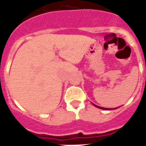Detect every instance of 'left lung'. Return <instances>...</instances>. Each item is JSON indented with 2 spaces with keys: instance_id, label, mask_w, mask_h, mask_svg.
I'll use <instances>...</instances> for the list:
<instances>
[{
  "instance_id": "obj_1",
  "label": "left lung",
  "mask_w": 146,
  "mask_h": 146,
  "mask_svg": "<svg viewBox=\"0 0 146 146\" xmlns=\"http://www.w3.org/2000/svg\"><path fill=\"white\" fill-rule=\"evenodd\" d=\"M92 104H93L94 106H96V108H100V109H103V110H112V109H116V108H102V107L98 106V105H96V104H93V103H92ZM118 108H119V107H118Z\"/></svg>"
}]
</instances>
